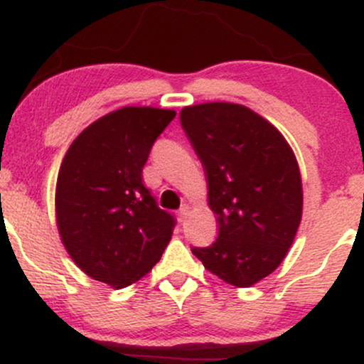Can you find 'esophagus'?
Masks as SVG:
<instances>
[{
	"mask_svg": "<svg viewBox=\"0 0 364 364\" xmlns=\"http://www.w3.org/2000/svg\"><path fill=\"white\" fill-rule=\"evenodd\" d=\"M188 215H190V207L183 205V207L178 210V220H179V223H185Z\"/></svg>",
	"mask_w": 364,
	"mask_h": 364,
	"instance_id": "obj_1",
	"label": "esophagus"
}]
</instances>
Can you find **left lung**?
<instances>
[{
  "instance_id": "1",
  "label": "left lung",
  "mask_w": 364,
  "mask_h": 364,
  "mask_svg": "<svg viewBox=\"0 0 364 364\" xmlns=\"http://www.w3.org/2000/svg\"><path fill=\"white\" fill-rule=\"evenodd\" d=\"M179 121L205 171L219 224L214 243L191 252L224 282L253 286L281 265L301 223L294 152L272 123L241 104L186 106Z\"/></svg>"
}]
</instances>
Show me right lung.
Here are the masks:
<instances>
[{"label":"right lung","instance_id":"obj_1","mask_svg":"<svg viewBox=\"0 0 364 364\" xmlns=\"http://www.w3.org/2000/svg\"><path fill=\"white\" fill-rule=\"evenodd\" d=\"M176 116L127 106L89 124L70 145L56 181V224L72 260L121 289L147 275L173 236V215L141 181L150 149Z\"/></svg>","mask_w":364,"mask_h":364}]
</instances>
